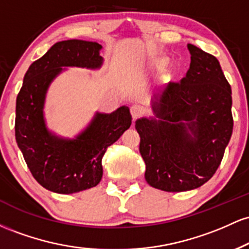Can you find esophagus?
I'll use <instances>...</instances> for the list:
<instances>
[{
    "instance_id": "1",
    "label": "esophagus",
    "mask_w": 249,
    "mask_h": 249,
    "mask_svg": "<svg viewBox=\"0 0 249 249\" xmlns=\"http://www.w3.org/2000/svg\"><path fill=\"white\" fill-rule=\"evenodd\" d=\"M130 111H131V116H132L133 119L139 118V117L144 113V108H142L141 105H137V104L132 105L130 108Z\"/></svg>"
}]
</instances>
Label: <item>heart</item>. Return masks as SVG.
Wrapping results in <instances>:
<instances>
[{
	"label": "heart",
	"instance_id": "heart-1",
	"mask_svg": "<svg viewBox=\"0 0 249 249\" xmlns=\"http://www.w3.org/2000/svg\"><path fill=\"white\" fill-rule=\"evenodd\" d=\"M157 65H158V68H164L166 65V59H158Z\"/></svg>",
	"mask_w": 249,
	"mask_h": 249
}]
</instances>
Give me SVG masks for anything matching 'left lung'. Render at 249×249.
Instances as JSON below:
<instances>
[{
	"mask_svg": "<svg viewBox=\"0 0 249 249\" xmlns=\"http://www.w3.org/2000/svg\"><path fill=\"white\" fill-rule=\"evenodd\" d=\"M191 64L179 83L152 99L156 118L137 119L150 186L198 188L218 170L233 132L232 90L218 59L187 44Z\"/></svg>",
	"mask_w": 249,
	"mask_h": 249,
	"instance_id": "1",
	"label": "left lung"
}]
</instances>
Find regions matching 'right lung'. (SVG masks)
I'll list each match as a JSON object with an SVG mask.
<instances>
[{
  "label": "right lung",
  "instance_id": "right-lung-1",
  "mask_svg": "<svg viewBox=\"0 0 249 249\" xmlns=\"http://www.w3.org/2000/svg\"><path fill=\"white\" fill-rule=\"evenodd\" d=\"M102 45L68 39L57 42L30 65L16 99L15 137L33 177L55 193L72 194L95 187L103 177L102 158L132 123L127 107L112 113L96 112L75 139L62 138L45 125V96L63 67L99 69Z\"/></svg>",
  "mask_w": 249,
  "mask_h": 249
}]
</instances>
